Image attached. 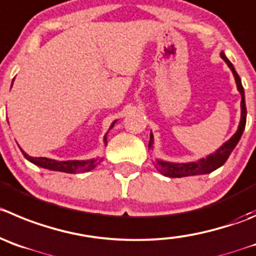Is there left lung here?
<instances>
[{
    "label": "left lung",
    "instance_id": "1",
    "mask_svg": "<svg viewBox=\"0 0 256 256\" xmlns=\"http://www.w3.org/2000/svg\"><path fill=\"white\" fill-rule=\"evenodd\" d=\"M225 63L228 64V68L231 69L235 78L236 87L241 94V117H240V124L236 130V132L231 136L228 142H225L218 149L212 154L207 155L206 158H200L197 162H188V163H173V162H166L162 159H155L152 162L156 168V170L163 176H169V178H182V176H200V174H208L211 172L216 170L217 168L222 166L228 160V158L235 149L238 145V140H240L241 135H242L244 130H245V125H246V104H245V92H244V87L241 84V80L238 77V74L236 73L235 68H234L232 63L225 56V52H220ZM149 149H154V135L150 132V142H149Z\"/></svg>",
    "mask_w": 256,
    "mask_h": 256
}]
</instances>
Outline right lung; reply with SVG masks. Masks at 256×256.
<instances>
[{
	"label": "right lung",
	"mask_w": 256,
	"mask_h": 256,
	"mask_svg": "<svg viewBox=\"0 0 256 256\" xmlns=\"http://www.w3.org/2000/svg\"><path fill=\"white\" fill-rule=\"evenodd\" d=\"M14 82V80H12ZM12 87V84H11ZM117 122V120H114V122L111 124L110 126L108 131L111 130L112 128L114 126V124ZM107 131L104 136V146H107ZM24 154V156L28 159V162H31L32 164L38 166H42V168L45 169H49V170H56V172H64V173H72V174H76V173H84V172H90L92 169H94L96 166H98L100 163L102 162L101 158H92V159H87V160H63V162H59L56 160V159H50V158H32V156H28L24 150H21Z\"/></svg>",
	"instance_id": "1"
}]
</instances>
